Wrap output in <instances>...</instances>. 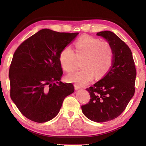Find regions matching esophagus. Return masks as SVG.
<instances>
[{"label":"esophagus","mask_w":146,"mask_h":146,"mask_svg":"<svg viewBox=\"0 0 146 146\" xmlns=\"http://www.w3.org/2000/svg\"><path fill=\"white\" fill-rule=\"evenodd\" d=\"M74 86H75V90H78V89L80 88V86H78V85H76V84L74 85Z\"/></svg>","instance_id":"1"}]
</instances>
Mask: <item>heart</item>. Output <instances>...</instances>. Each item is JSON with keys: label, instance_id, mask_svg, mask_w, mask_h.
I'll list each match as a JSON object with an SVG mask.
<instances>
[{"label": "heart", "instance_id": "obj_1", "mask_svg": "<svg viewBox=\"0 0 146 146\" xmlns=\"http://www.w3.org/2000/svg\"><path fill=\"white\" fill-rule=\"evenodd\" d=\"M75 52L70 46L61 49L59 60L63 69L68 73L72 72L77 68V58L82 59L81 70L70 73L66 76L68 82L83 86L90 82L94 77L104 76L110 70L113 63V50L107 42L85 35L74 43Z\"/></svg>", "mask_w": 146, "mask_h": 146}]
</instances>
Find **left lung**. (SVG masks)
<instances>
[{
    "label": "left lung",
    "instance_id": "8db88e82",
    "mask_svg": "<svg viewBox=\"0 0 146 146\" xmlns=\"http://www.w3.org/2000/svg\"><path fill=\"white\" fill-rule=\"evenodd\" d=\"M97 35L106 39L112 47L113 64L103 78L86 89L90 99L82 109L90 120L104 122L119 117L134 96L136 69L131 49L122 39L108 31Z\"/></svg>",
    "mask_w": 146,
    "mask_h": 146
}]
</instances>
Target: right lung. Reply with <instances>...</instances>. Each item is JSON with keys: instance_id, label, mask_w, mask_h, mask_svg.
I'll return each mask as SVG.
<instances>
[{"instance_id": "add662e5", "label": "right lung", "mask_w": 146, "mask_h": 146, "mask_svg": "<svg viewBox=\"0 0 146 146\" xmlns=\"http://www.w3.org/2000/svg\"><path fill=\"white\" fill-rule=\"evenodd\" d=\"M78 35L43 29L14 52L9 71L10 95L28 119L38 123L52 119L65 97L74 92L72 83L60 82L63 70L59 55Z\"/></svg>"}]
</instances>
